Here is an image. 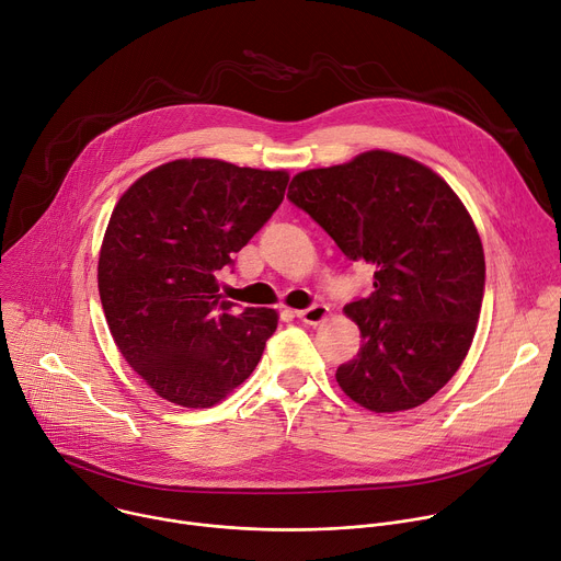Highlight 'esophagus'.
I'll return each instance as SVG.
<instances>
[{
	"instance_id": "obj_1",
	"label": "esophagus",
	"mask_w": 561,
	"mask_h": 561,
	"mask_svg": "<svg viewBox=\"0 0 561 561\" xmlns=\"http://www.w3.org/2000/svg\"><path fill=\"white\" fill-rule=\"evenodd\" d=\"M295 316L304 324H320V322H324L329 318V307H324V304H313V307H309V309L295 311Z\"/></svg>"
}]
</instances>
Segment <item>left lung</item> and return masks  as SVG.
Returning a JSON list of instances; mask_svg holds the SVG:
<instances>
[{
	"label": "left lung",
	"mask_w": 561,
	"mask_h": 561,
	"mask_svg": "<svg viewBox=\"0 0 561 561\" xmlns=\"http://www.w3.org/2000/svg\"><path fill=\"white\" fill-rule=\"evenodd\" d=\"M288 198L351 262L374 266V290L344 307L363 346L335 371L376 414L430 400L470 351L485 288L479 232L454 190L423 163L371 149L293 176Z\"/></svg>",
	"instance_id": "obj_1"
}]
</instances>
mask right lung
<instances>
[{
  "label": "right lung",
  "instance_id": "right-lung-1",
  "mask_svg": "<svg viewBox=\"0 0 561 561\" xmlns=\"http://www.w3.org/2000/svg\"><path fill=\"white\" fill-rule=\"evenodd\" d=\"M284 170L179 159L142 174L116 203L98 260V290L116 346L161 398L203 410L257 367L273 309L219 293L254 232L284 201Z\"/></svg>",
  "mask_w": 561,
  "mask_h": 561
}]
</instances>
